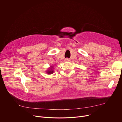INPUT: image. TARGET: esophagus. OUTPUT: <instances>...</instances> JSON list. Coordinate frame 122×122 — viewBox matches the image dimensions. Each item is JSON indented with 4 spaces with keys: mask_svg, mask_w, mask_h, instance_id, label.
<instances>
[{
    "mask_svg": "<svg viewBox=\"0 0 122 122\" xmlns=\"http://www.w3.org/2000/svg\"><path fill=\"white\" fill-rule=\"evenodd\" d=\"M70 61V60L69 59H68V58H67L65 59V61Z\"/></svg>",
    "mask_w": 122,
    "mask_h": 122,
    "instance_id": "obj_1",
    "label": "esophagus"
}]
</instances>
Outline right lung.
I'll return each mask as SVG.
<instances>
[{
    "mask_svg": "<svg viewBox=\"0 0 122 122\" xmlns=\"http://www.w3.org/2000/svg\"><path fill=\"white\" fill-rule=\"evenodd\" d=\"M52 67L51 68H52V67ZM53 72V71H52V70H50L47 71L48 74H52Z\"/></svg>",
    "mask_w": 122,
    "mask_h": 122,
    "instance_id": "1",
    "label": "right lung"
}]
</instances>
